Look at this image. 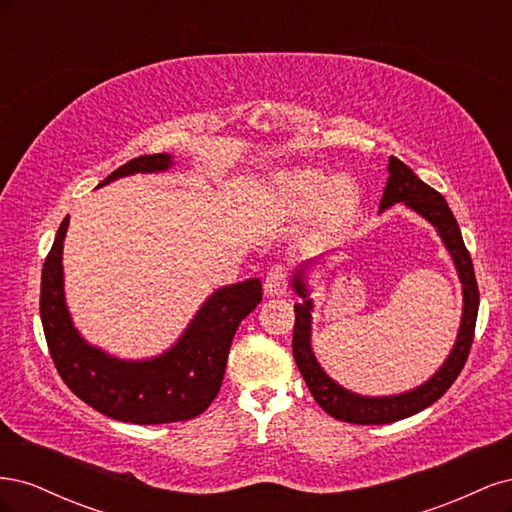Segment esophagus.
<instances>
[{"mask_svg":"<svg viewBox=\"0 0 512 512\" xmlns=\"http://www.w3.org/2000/svg\"><path fill=\"white\" fill-rule=\"evenodd\" d=\"M288 292V273L284 265H275L265 277V294L267 297H284Z\"/></svg>","mask_w":512,"mask_h":512,"instance_id":"1","label":"esophagus"}]
</instances>
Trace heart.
<instances>
[{
  "mask_svg": "<svg viewBox=\"0 0 512 512\" xmlns=\"http://www.w3.org/2000/svg\"><path fill=\"white\" fill-rule=\"evenodd\" d=\"M284 205L297 215L316 211L318 222L327 230L346 226L361 205V190L354 179L329 177L318 170H299L280 181Z\"/></svg>",
  "mask_w": 512,
  "mask_h": 512,
  "instance_id": "obj_1",
  "label": "heart"
}]
</instances>
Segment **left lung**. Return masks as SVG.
<instances>
[{"label":"left lung","mask_w":512,"mask_h":512,"mask_svg":"<svg viewBox=\"0 0 512 512\" xmlns=\"http://www.w3.org/2000/svg\"><path fill=\"white\" fill-rule=\"evenodd\" d=\"M389 179H386V188L380 200V211L393 207L395 203H404L412 211H416L438 230L442 237L448 254H451L455 269L459 275V282L463 286V314L457 333V342L446 356L442 367L433 374L427 382L416 386L412 391L389 395V397H367L356 395L342 384H337L333 378L324 374V369L316 361V354L312 350V309L314 303L309 299L307 290V267L314 265V260H307L294 271L292 275V288L303 299L294 305V333H292V354L301 376L307 384L309 393L318 401V406L331 414L337 421L354 423V425H386L408 418L416 412L425 410L433 401H438L451 384L461 374L463 365L468 361V354L474 339V327L478 316V284L472 267L470 252L463 243L459 224L455 220L453 211L448 209L446 200L440 192H436L425 181L418 179L412 168L406 166L401 160H389Z\"/></svg>","instance_id":"1"}]
</instances>
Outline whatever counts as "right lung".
Segmentation results:
<instances>
[{
	"mask_svg": "<svg viewBox=\"0 0 512 512\" xmlns=\"http://www.w3.org/2000/svg\"><path fill=\"white\" fill-rule=\"evenodd\" d=\"M173 166L168 153L134 158L113 170L98 188L134 173H162ZM61 222L42 267L40 318L51 359L68 389L87 406L123 423L162 425L190 421L218 397L228 350L241 320L262 301L256 277L215 290L188 329L156 359L123 361L87 344L74 329L64 297V239Z\"/></svg>",
	"mask_w": 512,
	"mask_h": 512,
	"instance_id": "right-lung-1",
	"label": "right lung"
}]
</instances>
